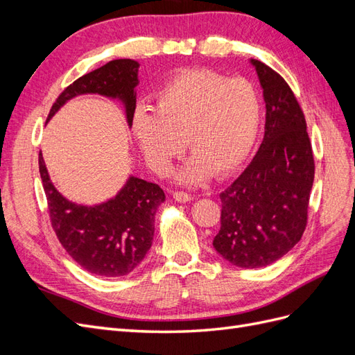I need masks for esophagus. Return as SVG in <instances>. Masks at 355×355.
<instances>
[{
  "label": "esophagus",
  "instance_id": "1",
  "mask_svg": "<svg viewBox=\"0 0 355 355\" xmlns=\"http://www.w3.org/2000/svg\"><path fill=\"white\" fill-rule=\"evenodd\" d=\"M173 197H175V200L179 201V202H188V201L192 200V196L188 194L187 191H175V192H173Z\"/></svg>",
  "mask_w": 355,
  "mask_h": 355
}]
</instances>
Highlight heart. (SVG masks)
<instances>
[{
  "instance_id": "b5f03b06",
  "label": "heart",
  "mask_w": 355,
  "mask_h": 355,
  "mask_svg": "<svg viewBox=\"0 0 355 355\" xmlns=\"http://www.w3.org/2000/svg\"><path fill=\"white\" fill-rule=\"evenodd\" d=\"M259 121L261 99L252 83L191 69L157 92L155 110L139 106L132 128L146 163L158 173L168 171L187 139L194 157L179 179L196 184L210 170L225 175L237 167L249 153Z\"/></svg>"
}]
</instances>
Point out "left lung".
<instances>
[{
  "label": "left lung",
  "mask_w": 355,
  "mask_h": 355,
  "mask_svg": "<svg viewBox=\"0 0 355 355\" xmlns=\"http://www.w3.org/2000/svg\"><path fill=\"white\" fill-rule=\"evenodd\" d=\"M263 89V141L243 173L222 191L218 253L252 270L283 257L306 228L315 161L306 121L280 73L253 59Z\"/></svg>",
  "instance_id": "obj_1"
}]
</instances>
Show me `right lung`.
<instances>
[{
  "label": "right lung",
  "mask_w": 355,
  "mask_h": 355,
  "mask_svg": "<svg viewBox=\"0 0 355 355\" xmlns=\"http://www.w3.org/2000/svg\"><path fill=\"white\" fill-rule=\"evenodd\" d=\"M137 69L136 60L116 59L83 75L59 94L47 121L73 96L99 93L120 98L125 103L127 121L132 125ZM38 166L51 228L63 249L90 274L108 278L130 274L151 249L155 211L166 200L161 187L130 178L115 198L94 207L78 206L63 198L53 187L41 153Z\"/></svg>",
  "instance_id": "1"
}]
</instances>
